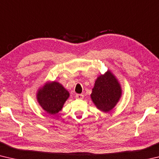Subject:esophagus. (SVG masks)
<instances>
[{
	"label": "esophagus",
	"instance_id": "esophagus-1",
	"mask_svg": "<svg viewBox=\"0 0 159 159\" xmlns=\"http://www.w3.org/2000/svg\"><path fill=\"white\" fill-rule=\"evenodd\" d=\"M75 97H76V98L78 99H82L84 98V95H82V94H76Z\"/></svg>",
	"mask_w": 159,
	"mask_h": 159
}]
</instances>
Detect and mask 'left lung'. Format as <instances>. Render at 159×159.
Returning a JSON list of instances; mask_svg holds the SVG:
<instances>
[{"instance_id": "left-lung-1", "label": "left lung", "mask_w": 159, "mask_h": 159, "mask_svg": "<svg viewBox=\"0 0 159 159\" xmlns=\"http://www.w3.org/2000/svg\"><path fill=\"white\" fill-rule=\"evenodd\" d=\"M121 94L120 83L109 70L97 79L90 97L97 108L103 112H109L116 105Z\"/></svg>"}]
</instances>
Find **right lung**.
Returning <instances> with one entry per match:
<instances>
[{
    "mask_svg": "<svg viewBox=\"0 0 159 159\" xmlns=\"http://www.w3.org/2000/svg\"><path fill=\"white\" fill-rule=\"evenodd\" d=\"M37 100L43 109L49 114H56L62 109L64 102L69 98V93L60 83H47L39 88Z\"/></svg>",
    "mask_w": 159,
    "mask_h": 159,
    "instance_id": "add662e5",
    "label": "right lung"
}]
</instances>
